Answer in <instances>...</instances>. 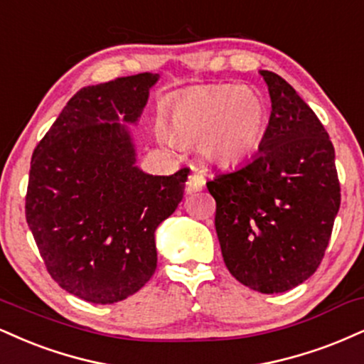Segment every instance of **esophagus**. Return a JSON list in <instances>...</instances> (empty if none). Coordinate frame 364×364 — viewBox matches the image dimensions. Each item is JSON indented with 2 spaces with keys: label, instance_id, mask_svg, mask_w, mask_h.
<instances>
[{
  "label": "esophagus",
  "instance_id": "34e87169",
  "mask_svg": "<svg viewBox=\"0 0 364 364\" xmlns=\"http://www.w3.org/2000/svg\"><path fill=\"white\" fill-rule=\"evenodd\" d=\"M203 186H205V176H203V173H201V171H198L196 168H193V169H191L190 178H188V181H186V190H188V193H191V191H200V190H203Z\"/></svg>",
  "mask_w": 364,
  "mask_h": 364
}]
</instances>
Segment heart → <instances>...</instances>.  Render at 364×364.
<instances>
[{"instance_id":"heart-1","label":"heart","mask_w":364,"mask_h":364,"mask_svg":"<svg viewBox=\"0 0 364 364\" xmlns=\"http://www.w3.org/2000/svg\"><path fill=\"white\" fill-rule=\"evenodd\" d=\"M163 120L171 140L196 142L208 163L230 169L249 163L264 146L269 108L252 87L212 85L168 100Z\"/></svg>"}]
</instances>
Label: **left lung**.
<instances>
[{
    "mask_svg": "<svg viewBox=\"0 0 364 364\" xmlns=\"http://www.w3.org/2000/svg\"><path fill=\"white\" fill-rule=\"evenodd\" d=\"M271 98L256 157L207 183L227 269L261 293H283L321 264L341 205L329 134L278 74L259 71Z\"/></svg>",
    "mask_w": 364,
    "mask_h": 364,
    "instance_id": "8db88e82",
    "label": "left lung"
}]
</instances>
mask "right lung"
<instances>
[{
	"instance_id": "1",
	"label": "right lung",
	"mask_w": 364,
	"mask_h": 364,
	"mask_svg": "<svg viewBox=\"0 0 364 364\" xmlns=\"http://www.w3.org/2000/svg\"><path fill=\"white\" fill-rule=\"evenodd\" d=\"M159 74L86 86L33 151L25 215L47 271L91 304L134 295L157 266L156 229L183 200L190 169L152 176L137 164V124Z\"/></svg>"
}]
</instances>
